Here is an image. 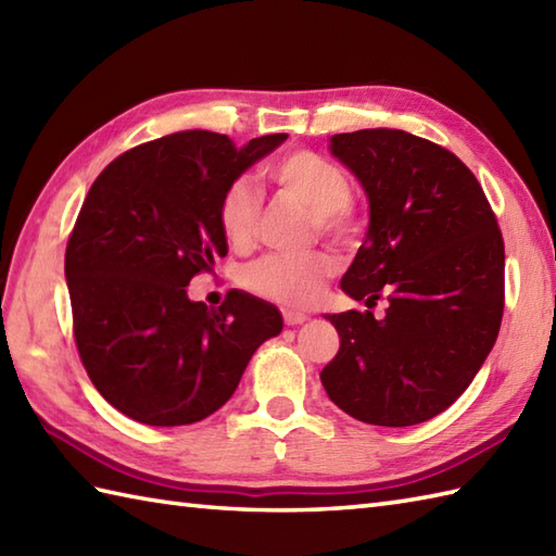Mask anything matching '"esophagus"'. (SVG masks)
Returning a JSON list of instances; mask_svg holds the SVG:
<instances>
[{
    "mask_svg": "<svg viewBox=\"0 0 556 556\" xmlns=\"http://www.w3.org/2000/svg\"><path fill=\"white\" fill-rule=\"evenodd\" d=\"M305 320H308V315H305V313H299V311H285V323H287L289 327L303 325Z\"/></svg>",
    "mask_w": 556,
    "mask_h": 556,
    "instance_id": "esophagus-1",
    "label": "esophagus"
}]
</instances>
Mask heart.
<instances>
[{
  "label": "heart",
  "instance_id": "obj_1",
  "mask_svg": "<svg viewBox=\"0 0 556 556\" xmlns=\"http://www.w3.org/2000/svg\"><path fill=\"white\" fill-rule=\"evenodd\" d=\"M265 179L281 198L311 212V231L329 241H349L358 231V212L353 205L346 174L332 160L315 150H293L265 167ZM224 239L236 251L255 243L260 227V198L248 181H233L224 191L217 210ZM337 263L327 253L265 255L245 269V287L255 296L287 308H305L317 301Z\"/></svg>",
  "mask_w": 556,
  "mask_h": 556
}]
</instances>
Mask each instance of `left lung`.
Listing matches in <instances>:
<instances>
[{"label": "left lung", "instance_id": "8db88e82", "mask_svg": "<svg viewBox=\"0 0 556 556\" xmlns=\"http://www.w3.org/2000/svg\"><path fill=\"white\" fill-rule=\"evenodd\" d=\"M358 176L370 227L341 279L375 308L329 315L339 351L320 380L349 416L406 428L440 416L473 382L504 315V239L476 174L452 150L394 128L332 136Z\"/></svg>", "mask_w": 556, "mask_h": 556}]
</instances>
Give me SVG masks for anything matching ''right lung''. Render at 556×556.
I'll return each mask as SVG.
<instances>
[{
  "instance_id": "right-lung-1",
  "label": "right lung",
  "mask_w": 556,
  "mask_h": 556,
  "mask_svg": "<svg viewBox=\"0 0 556 556\" xmlns=\"http://www.w3.org/2000/svg\"><path fill=\"white\" fill-rule=\"evenodd\" d=\"M287 134L245 148L212 131H181L122 152L92 181L68 233L64 271L74 339L90 382L124 416L157 428L222 408L281 315L231 289L222 305L186 287L227 255L224 191Z\"/></svg>"
}]
</instances>
